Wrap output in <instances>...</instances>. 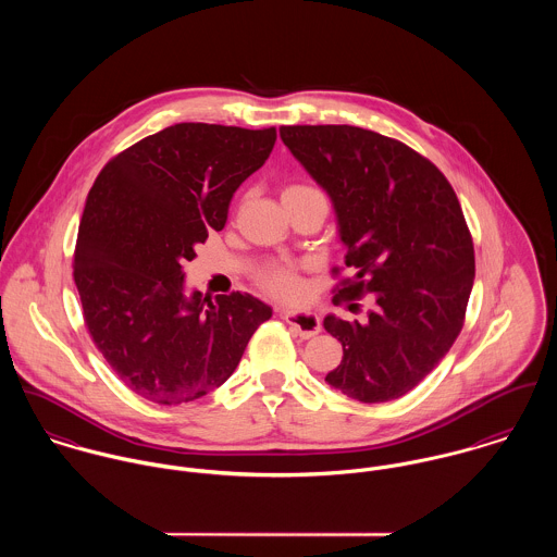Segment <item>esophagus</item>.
I'll use <instances>...</instances> for the list:
<instances>
[{"instance_id": "obj_1", "label": "esophagus", "mask_w": 557, "mask_h": 557, "mask_svg": "<svg viewBox=\"0 0 557 557\" xmlns=\"http://www.w3.org/2000/svg\"><path fill=\"white\" fill-rule=\"evenodd\" d=\"M281 318L285 319L302 338H313L321 330V323L315 313H302V311H281Z\"/></svg>"}]
</instances>
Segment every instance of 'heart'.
<instances>
[{
  "mask_svg": "<svg viewBox=\"0 0 557 557\" xmlns=\"http://www.w3.org/2000/svg\"><path fill=\"white\" fill-rule=\"evenodd\" d=\"M309 193H319V190L307 184H292L283 190V197H296V195H309ZM257 283L265 294L283 302H300L307 296L305 278L292 265H285V263L265 265L257 274Z\"/></svg>",
  "mask_w": 557,
  "mask_h": 557,
  "instance_id": "obj_1",
  "label": "heart"
}]
</instances>
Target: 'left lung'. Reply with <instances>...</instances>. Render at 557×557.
Segmentation results:
<instances>
[{"label":"left lung","mask_w":557,"mask_h":557,"mask_svg":"<svg viewBox=\"0 0 557 557\" xmlns=\"http://www.w3.org/2000/svg\"><path fill=\"white\" fill-rule=\"evenodd\" d=\"M281 139L338 216L354 276L338 281L334 302L373 298L364 323L323 319L343 345L325 382L362 403L400 398L440 364L466 323L476 261L461 203L431 160L380 133L283 126Z\"/></svg>","instance_id":"1"}]
</instances>
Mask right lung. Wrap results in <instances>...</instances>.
I'll return each instance as SVG.
<instances>
[{
    "label": "right lung",
    "instance_id": "add662e5",
    "mask_svg": "<svg viewBox=\"0 0 557 557\" xmlns=\"http://www.w3.org/2000/svg\"><path fill=\"white\" fill-rule=\"evenodd\" d=\"M276 128L182 122L109 160L89 188L73 276L85 327L139 397L180 405L223 386L272 309L250 294H184V263L227 223Z\"/></svg>",
    "mask_w": 557,
    "mask_h": 557
}]
</instances>
